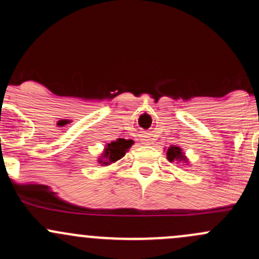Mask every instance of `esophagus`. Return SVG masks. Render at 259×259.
<instances>
[{"instance_id": "obj_1", "label": "esophagus", "mask_w": 259, "mask_h": 259, "mask_svg": "<svg viewBox=\"0 0 259 259\" xmlns=\"http://www.w3.org/2000/svg\"><path fill=\"white\" fill-rule=\"evenodd\" d=\"M141 142L144 146H149V144H152V138L149 137V136H143V137L141 138Z\"/></svg>"}]
</instances>
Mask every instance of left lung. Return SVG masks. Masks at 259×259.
Segmentation results:
<instances>
[{
  "mask_svg": "<svg viewBox=\"0 0 259 259\" xmlns=\"http://www.w3.org/2000/svg\"><path fill=\"white\" fill-rule=\"evenodd\" d=\"M166 159L169 162H177V163H185L188 164V158L185 157V153L183 149L178 146H170L166 149Z\"/></svg>",
  "mask_w": 259,
  "mask_h": 259,
  "instance_id": "obj_1",
  "label": "left lung"
}]
</instances>
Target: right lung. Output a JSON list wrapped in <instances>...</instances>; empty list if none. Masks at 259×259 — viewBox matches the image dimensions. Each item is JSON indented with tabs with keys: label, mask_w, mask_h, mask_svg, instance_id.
<instances>
[{
	"label": "right lung",
	"mask_w": 259,
	"mask_h": 259,
	"mask_svg": "<svg viewBox=\"0 0 259 259\" xmlns=\"http://www.w3.org/2000/svg\"><path fill=\"white\" fill-rule=\"evenodd\" d=\"M133 143L135 142L132 140H124V138H118V140L112 141L111 143H107L105 146L104 152L101 153V155L97 159V163L104 166L116 163L122 157H124L126 152H128Z\"/></svg>",
	"instance_id": "add662e5"
}]
</instances>
